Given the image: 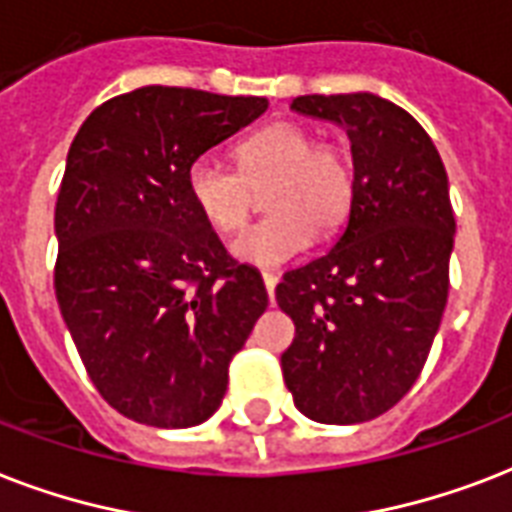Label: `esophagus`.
<instances>
[{"label": "esophagus", "mask_w": 512, "mask_h": 512, "mask_svg": "<svg viewBox=\"0 0 512 512\" xmlns=\"http://www.w3.org/2000/svg\"><path fill=\"white\" fill-rule=\"evenodd\" d=\"M261 280H264V288H267L269 299H275V285H277V275H272V272H264V275H261Z\"/></svg>", "instance_id": "obj_1"}]
</instances>
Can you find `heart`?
Masks as SVG:
<instances>
[{
	"instance_id": "b5f03b06",
	"label": "heart",
	"mask_w": 512,
	"mask_h": 512,
	"mask_svg": "<svg viewBox=\"0 0 512 512\" xmlns=\"http://www.w3.org/2000/svg\"><path fill=\"white\" fill-rule=\"evenodd\" d=\"M264 186L269 216L237 235L232 253L253 267H280L342 227L355 200V165L347 149L318 141L310 128L272 122L240 141L237 170L213 154H200L186 170L194 208L219 232L243 227L253 192Z\"/></svg>"
}]
</instances>
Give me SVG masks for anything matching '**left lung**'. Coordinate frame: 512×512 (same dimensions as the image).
<instances>
[{
	"label": "left lung",
	"instance_id": "left-lung-1",
	"mask_svg": "<svg viewBox=\"0 0 512 512\" xmlns=\"http://www.w3.org/2000/svg\"><path fill=\"white\" fill-rule=\"evenodd\" d=\"M291 109L347 130L355 200L334 248L275 288L296 326L280 366L304 417L358 425L411 390L441 326L457 232L449 178L425 128L379 95H299Z\"/></svg>",
	"mask_w": 512,
	"mask_h": 512
}]
</instances>
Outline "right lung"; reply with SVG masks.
Returning <instances> with one entry per match:
<instances>
[{"instance_id": "obj_1", "label": "right lung", "mask_w": 512, "mask_h": 512, "mask_svg": "<svg viewBox=\"0 0 512 512\" xmlns=\"http://www.w3.org/2000/svg\"><path fill=\"white\" fill-rule=\"evenodd\" d=\"M267 98L149 85L95 109L55 202V299L87 374L122 417L194 427L227 392L229 360L267 310L194 208L186 170L267 112Z\"/></svg>"}]
</instances>
